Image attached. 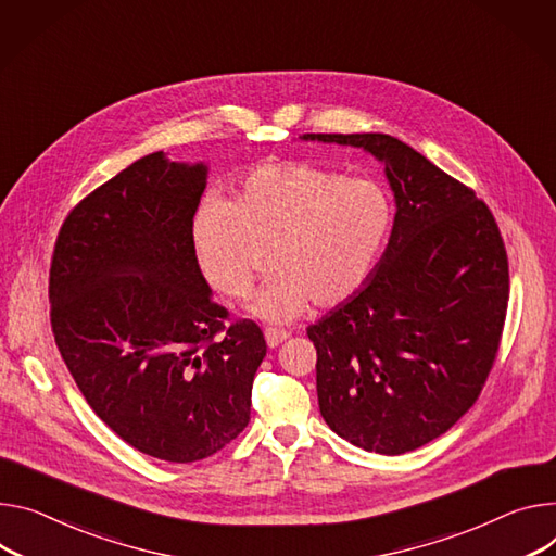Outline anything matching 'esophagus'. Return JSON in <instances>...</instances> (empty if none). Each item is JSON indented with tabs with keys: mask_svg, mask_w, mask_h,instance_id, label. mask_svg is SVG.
I'll return each instance as SVG.
<instances>
[{
	"mask_svg": "<svg viewBox=\"0 0 556 556\" xmlns=\"http://www.w3.org/2000/svg\"><path fill=\"white\" fill-rule=\"evenodd\" d=\"M288 330H279V328H266L264 330V337H266V343H268V348H277L281 341H286L288 339Z\"/></svg>",
	"mask_w": 556,
	"mask_h": 556,
	"instance_id": "1",
	"label": "esophagus"
}]
</instances>
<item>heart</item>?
Masks as SVG:
<instances>
[{"label": "heart", "mask_w": 556, "mask_h": 556, "mask_svg": "<svg viewBox=\"0 0 556 556\" xmlns=\"http://www.w3.org/2000/svg\"><path fill=\"white\" fill-rule=\"evenodd\" d=\"M394 219L390 192L311 162L260 166L228 199L211 197L190 222V243L208 283L228 299L250 294L260 250H270V281L250 311L292 321L311 301L334 308L372 277Z\"/></svg>", "instance_id": "obj_1"}]
</instances>
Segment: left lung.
Segmentation results:
<instances>
[{"label": "left lung", "mask_w": 556, "mask_h": 556, "mask_svg": "<svg viewBox=\"0 0 556 556\" xmlns=\"http://www.w3.org/2000/svg\"><path fill=\"white\" fill-rule=\"evenodd\" d=\"M301 139L368 150L396 201L370 281L308 328L321 417L368 452L417 450L475 406L492 370L510 296L506 245L472 188L396 137Z\"/></svg>", "instance_id": "1"}]
</instances>
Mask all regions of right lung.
Listing matches in <instances>:
<instances>
[{
    "instance_id": "right-lung-1",
    "label": "right lung",
    "mask_w": 556,
    "mask_h": 556,
    "mask_svg": "<svg viewBox=\"0 0 556 556\" xmlns=\"http://www.w3.org/2000/svg\"><path fill=\"white\" fill-rule=\"evenodd\" d=\"M204 164L146 155L68 213L50 262V326L88 406L150 457L192 464L250 421L262 328L213 301L190 243Z\"/></svg>"
}]
</instances>
